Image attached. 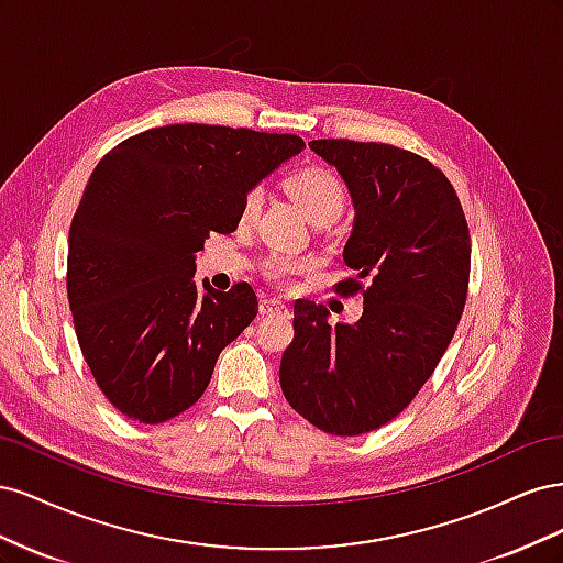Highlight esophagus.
I'll use <instances>...</instances> for the list:
<instances>
[{"instance_id":"esophagus-1","label":"esophagus","mask_w":563,"mask_h":563,"mask_svg":"<svg viewBox=\"0 0 563 563\" xmlns=\"http://www.w3.org/2000/svg\"><path fill=\"white\" fill-rule=\"evenodd\" d=\"M261 314L269 317V314H279V317H291V310H288V305L277 300V298H263L261 300Z\"/></svg>"}]
</instances>
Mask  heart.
<instances>
[{"mask_svg": "<svg viewBox=\"0 0 563 563\" xmlns=\"http://www.w3.org/2000/svg\"><path fill=\"white\" fill-rule=\"evenodd\" d=\"M284 190L298 207L308 213L317 225H327L343 216L347 207V187L327 166H302L284 178ZM263 209V187L253 185L242 201V220L249 223ZM308 263H291L286 258H269L265 275L275 282H286L296 269H305Z\"/></svg>", "mask_w": 563, "mask_h": 563, "instance_id": "b5f03b06", "label": "heart"}]
</instances>
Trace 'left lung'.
Wrapping results in <instances>:
<instances>
[{
	"label": "left lung",
	"mask_w": 563,
	"mask_h": 563,
	"mask_svg": "<svg viewBox=\"0 0 563 563\" xmlns=\"http://www.w3.org/2000/svg\"><path fill=\"white\" fill-rule=\"evenodd\" d=\"M345 178L354 230L352 277L333 291L364 298L356 323H329L312 300L294 305V340L279 383L314 428L360 437L383 428L428 383L463 317L472 240L463 203L439 166L411 150L347 139L310 141Z\"/></svg>",
	"instance_id": "obj_1"
}]
</instances>
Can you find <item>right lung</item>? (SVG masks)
I'll return each mask as SVG.
<instances>
[{"label": "right lung", "mask_w": 563, "mask_h": 563, "mask_svg": "<svg viewBox=\"0 0 563 563\" xmlns=\"http://www.w3.org/2000/svg\"><path fill=\"white\" fill-rule=\"evenodd\" d=\"M305 147L294 133L147 129L103 155L67 236V300L84 360L126 418L157 424L209 387L218 354L258 314L246 282L197 291L195 253L228 234L251 187Z\"/></svg>", "instance_id": "obj_1"}]
</instances>
